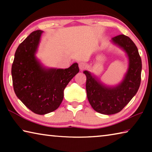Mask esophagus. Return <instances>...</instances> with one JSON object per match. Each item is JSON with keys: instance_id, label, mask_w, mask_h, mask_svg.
<instances>
[{"instance_id": "34e87169", "label": "esophagus", "mask_w": 152, "mask_h": 152, "mask_svg": "<svg viewBox=\"0 0 152 152\" xmlns=\"http://www.w3.org/2000/svg\"><path fill=\"white\" fill-rule=\"evenodd\" d=\"M87 67V64L86 62H84V61H82V62L79 63V68L80 70H83L84 69H86Z\"/></svg>"}]
</instances>
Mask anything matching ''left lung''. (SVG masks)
I'll use <instances>...</instances> for the list:
<instances>
[{
  "instance_id": "1",
  "label": "left lung",
  "mask_w": 152,
  "mask_h": 152,
  "mask_svg": "<svg viewBox=\"0 0 152 152\" xmlns=\"http://www.w3.org/2000/svg\"><path fill=\"white\" fill-rule=\"evenodd\" d=\"M112 39L127 52L129 59L127 73L122 83L115 88H108L88 71L84 72L86 76V89L90 104L94 110L104 115L120 112L137 93L141 83L142 64L135 44L125 35H117Z\"/></svg>"
}]
</instances>
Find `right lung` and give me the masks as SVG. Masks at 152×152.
<instances>
[{"instance_id": "add662e5", "label": "right lung", "mask_w": 152, "mask_h": 152, "mask_svg": "<svg viewBox=\"0 0 152 152\" xmlns=\"http://www.w3.org/2000/svg\"><path fill=\"white\" fill-rule=\"evenodd\" d=\"M42 32H32L19 45L11 69L17 96L38 115L47 114L60 107L64 88L79 72L77 63L66 69H46L40 65L35 53Z\"/></svg>"}]
</instances>
